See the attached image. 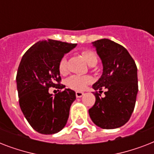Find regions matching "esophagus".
I'll list each match as a JSON object with an SVG mask.
<instances>
[{
	"label": "esophagus",
	"mask_w": 154,
	"mask_h": 154,
	"mask_svg": "<svg viewBox=\"0 0 154 154\" xmlns=\"http://www.w3.org/2000/svg\"><path fill=\"white\" fill-rule=\"evenodd\" d=\"M83 95H84L83 92H76V97H82Z\"/></svg>",
	"instance_id": "1"
}]
</instances>
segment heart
<instances>
[{"label": "heart", "mask_w": 154, "mask_h": 154, "mask_svg": "<svg viewBox=\"0 0 154 154\" xmlns=\"http://www.w3.org/2000/svg\"><path fill=\"white\" fill-rule=\"evenodd\" d=\"M82 55L85 61L89 65H91L93 63H97V58L96 54L91 50L85 49L82 52ZM58 69L61 74H65L67 71V61L65 57L62 58L59 62ZM93 79L89 76H80V75H73L70 77L66 82L67 86L71 89L76 90V91H82L92 82Z\"/></svg>", "instance_id": "heart-1"}]
</instances>
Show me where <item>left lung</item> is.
<instances>
[{
  "label": "left lung",
  "mask_w": 154,
  "mask_h": 154,
  "mask_svg": "<svg viewBox=\"0 0 154 154\" xmlns=\"http://www.w3.org/2000/svg\"><path fill=\"white\" fill-rule=\"evenodd\" d=\"M101 59L103 73L93 85L95 90L107 89L105 97L96 91L95 104L89 109L94 123L102 129L124 125L134 112L138 92L137 68L127 49L109 39L93 42ZM101 93V91H99Z\"/></svg>",
  "instance_id": "left-lung-1"
}]
</instances>
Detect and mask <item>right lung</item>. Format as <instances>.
Returning a JSON list of instances; mask_svg holds the SVG:
<instances>
[{
  "label": "right lung",
  "mask_w": 154,
  "mask_h": 154,
  "mask_svg": "<svg viewBox=\"0 0 154 154\" xmlns=\"http://www.w3.org/2000/svg\"><path fill=\"white\" fill-rule=\"evenodd\" d=\"M77 44L44 40L37 42L23 55L17 73L20 109L32 129L42 134L58 133L65 127L70 106L76 99L73 90L60 91L53 96L50 87L63 89L58 65L65 53Z\"/></svg>",
  "instance_id": "add662e5"
}]
</instances>
